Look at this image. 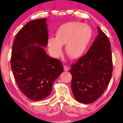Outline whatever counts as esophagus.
Wrapping results in <instances>:
<instances>
[{"mask_svg": "<svg viewBox=\"0 0 123 123\" xmlns=\"http://www.w3.org/2000/svg\"><path fill=\"white\" fill-rule=\"evenodd\" d=\"M63 68H64V70L65 71H68L69 70V68L68 66H66V65H64L63 66Z\"/></svg>", "mask_w": 123, "mask_h": 123, "instance_id": "obj_1", "label": "esophagus"}]
</instances>
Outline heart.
Segmentation results:
<instances>
[{
	"mask_svg": "<svg viewBox=\"0 0 123 123\" xmlns=\"http://www.w3.org/2000/svg\"><path fill=\"white\" fill-rule=\"evenodd\" d=\"M92 36V30L88 25L72 21L63 24L55 33V37L49 38L47 45L52 56L57 58L61 55L62 45L70 58L80 57L86 50Z\"/></svg>",
	"mask_w": 123,
	"mask_h": 123,
	"instance_id": "obj_1",
	"label": "heart"
}]
</instances>
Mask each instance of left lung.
Returning <instances> with one entry per match:
<instances>
[{
    "instance_id": "8db88e82",
    "label": "left lung",
    "mask_w": 123,
    "mask_h": 123,
    "mask_svg": "<svg viewBox=\"0 0 123 123\" xmlns=\"http://www.w3.org/2000/svg\"><path fill=\"white\" fill-rule=\"evenodd\" d=\"M98 34L86 55L71 67V89L78 102L92 104L104 94L112 77L110 42L97 27Z\"/></svg>"
}]
</instances>
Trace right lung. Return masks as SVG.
<instances>
[{
    "label": "right lung",
    "mask_w": 123,
    "mask_h": 123,
    "mask_svg": "<svg viewBox=\"0 0 123 123\" xmlns=\"http://www.w3.org/2000/svg\"><path fill=\"white\" fill-rule=\"evenodd\" d=\"M47 18L31 21L18 32L12 46L11 68L18 87L33 101L50 94L52 86L63 71L60 60L47 55Z\"/></svg>",
    "instance_id": "obj_1"
}]
</instances>
